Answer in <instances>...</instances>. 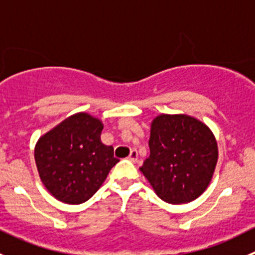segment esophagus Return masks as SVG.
<instances>
[{
  "instance_id": "1",
  "label": "esophagus",
  "mask_w": 255,
  "mask_h": 255,
  "mask_svg": "<svg viewBox=\"0 0 255 255\" xmlns=\"http://www.w3.org/2000/svg\"><path fill=\"white\" fill-rule=\"evenodd\" d=\"M128 159H129L132 163H137L138 161V151L135 150V149H132L129 153V155H128Z\"/></svg>"
}]
</instances>
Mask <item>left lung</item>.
I'll use <instances>...</instances> for the list:
<instances>
[{"mask_svg":"<svg viewBox=\"0 0 255 255\" xmlns=\"http://www.w3.org/2000/svg\"><path fill=\"white\" fill-rule=\"evenodd\" d=\"M150 155L139 170L168 204H186L207 189L218 159L210 128L187 115H160L151 122Z\"/></svg>","mask_w":255,"mask_h":255,"instance_id":"8db88e82","label":"left lung"}]
</instances>
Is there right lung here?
<instances>
[{"mask_svg":"<svg viewBox=\"0 0 255 255\" xmlns=\"http://www.w3.org/2000/svg\"><path fill=\"white\" fill-rule=\"evenodd\" d=\"M102 129L101 121L80 112L39 138L35 164L40 180L56 200L70 205L87 201L120 161L113 146L101 142Z\"/></svg>","mask_w":255,"mask_h":255,"instance_id":"1","label":"right lung"}]
</instances>
